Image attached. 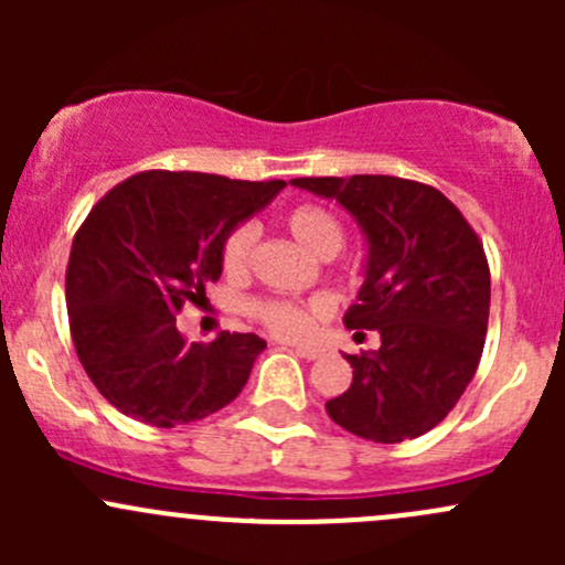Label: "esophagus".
<instances>
[{"label": "esophagus", "instance_id": "obj_1", "mask_svg": "<svg viewBox=\"0 0 565 565\" xmlns=\"http://www.w3.org/2000/svg\"><path fill=\"white\" fill-rule=\"evenodd\" d=\"M292 350L298 352L300 358H309V361H317L319 355H322V347H311V344H292Z\"/></svg>", "mask_w": 565, "mask_h": 565}]
</instances>
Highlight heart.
I'll use <instances>...</instances> for the list:
<instances>
[{
	"label": "heart",
	"mask_w": 565,
	"mask_h": 565,
	"mask_svg": "<svg viewBox=\"0 0 565 565\" xmlns=\"http://www.w3.org/2000/svg\"><path fill=\"white\" fill-rule=\"evenodd\" d=\"M284 226L289 235L300 243L309 254L319 259H330L344 246V224L335 213H330L322 204H298V207L287 210L284 215ZM256 243V226L254 224H235L221 241L218 262L221 270L230 278H243L248 273L250 254H254ZM250 317L270 330L278 339H298L306 330L315 324L328 311L322 300H311V303H295V300L284 298H256L248 306Z\"/></svg>",
	"instance_id": "1"
}]
</instances>
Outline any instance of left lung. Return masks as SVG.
Returning <instances> with one entry per match:
<instances>
[{
    "instance_id": "8db88e82",
    "label": "left lung",
    "mask_w": 565,
    "mask_h": 565,
    "mask_svg": "<svg viewBox=\"0 0 565 565\" xmlns=\"http://www.w3.org/2000/svg\"><path fill=\"white\" fill-rule=\"evenodd\" d=\"M292 182L335 199L369 241L366 281L344 324L377 330L380 350L344 355L352 385L324 409L363 440L426 435L457 407L481 361L492 298L483 243L457 204L426 182L391 174Z\"/></svg>"
}]
</instances>
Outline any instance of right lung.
Returning <instances> with one entry per match:
<instances>
[{"mask_svg":"<svg viewBox=\"0 0 565 565\" xmlns=\"http://www.w3.org/2000/svg\"><path fill=\"white\" fill-rule=\"evenodd\" d=\"M284 185L150 169L95 202L73 237L65 300L78 361L119 413L172 429L243 391L265 341L224 330L188 344L177 315L218 281L226 232Z\"/></svg>","mask_w":565,"mask_h":565,"instance_id":"obj_1","label":"right lung"}]
</instances>
